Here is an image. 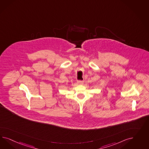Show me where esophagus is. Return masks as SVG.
<instances>
[{
	"mask_svg": "<svg viewBox=\"0 0 149 149\" xmlns=\"http://www.w3.org/2000/svg\"><path fill=\"white\" fill-rule=\"evenodd\" d=\"M84 82V81H82V80H78L77 81V83L79 84H82Z\"/></svg>",
	"mask_w": 149,
	"mask_h": 149,
	"instance_id": "1",
	"label": "esophagus"
}]
</instances>
